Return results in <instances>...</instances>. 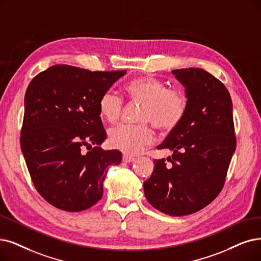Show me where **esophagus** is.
I'll use <instances>...</instances> for the list:
<instances>
[{
    "label": "esophagus",
    "instance_id": "esophagus-1",
    "mask_svg": "<svg viewBox=\"0 0 261 261\" xmlns=\"http://www.w3.org/2000/svg\"><path fill=\"white\" fill-rule=\"evenodd\" d=\"M134 160H135V158H134V156H132V155H127V154H124L123 155V162H125V163H130Z\"/></svg>",
    "mask_w": 261,
    "mask_h": 261
}]
</instances>
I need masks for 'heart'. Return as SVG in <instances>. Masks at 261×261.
<instances>
[{
    "mask_svg": "<svg viewBox=\"0 0 261 261\" xmlns=\"http://www.w3.org/2000/svg\"><path fill=\"white\" fill-rule=\"evenodd\" d=\"M129 98L143 102L140 122H152L164 130H172L183 121L187 111V98L180 90L169 89L166 83L153 77H140L129 81L125 87ZM123 99L113 90L102 93L98 101L101 117L116 123L123 111ZM155 135L148 124H123L109 132V142L124 154L142 152L154 141Z\"/></svg>",
    "mask_w": 261,
    "mask_h": 261,
    "instance_id": "1",
    "label": "heart"
}]
</instances>
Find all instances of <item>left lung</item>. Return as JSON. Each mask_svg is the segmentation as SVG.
<instances>
[{
	"label": "left lung",
	"mask_w": 261,
	"mask_h": 261,
	"mask_svg": "<svg viewBox=\"0 0 261 261\" xmlns=\"http://www.w3.org/2000/svg\"><path fill=\"white\" fill-rule=\"evenodd\" d=\"M185 88L187 111L158 149L173 152L154 161L143 190L147 200L167 215L195 213L222 191L236 151L230 94L223 83L202 68L171 70Z\"/></svg>",
	"instance_id": "obj_1"
}]
</instances>
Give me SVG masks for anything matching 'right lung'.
I'll list each match as a JSON object with an SVG mask.
<instances>
[{"label": "right lung", "instance_id": "right-lung-1", "mask_svg": "<svg viewBox=\"0 0 261 261\" xmlns=\"http://www.w3.org/2000/svg\"><path fill=\"white\" fill-rule=\"evenodd\" d=\"M125 74L54 65L30 82L20 145L37 192L58 209L79 212L94 205L109 167L122 161L120 151L99 148L107 134L98 101ZM85 146L89 151L82 153Z\"/></svg>", "mask_w": 261, "mask_h": 261}]
</instances>
